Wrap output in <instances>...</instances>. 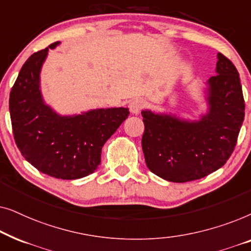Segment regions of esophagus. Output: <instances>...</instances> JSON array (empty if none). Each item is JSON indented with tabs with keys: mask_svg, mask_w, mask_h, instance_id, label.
Returning <instances> with one entry per match:
<instances>
[{
	"mask_svg": "<svg viewBox=\"0 0 251 251\" xmlns=\"http://www.w3.org/2000/svg\"><path fill=\"white\" fill-rule=\"evenodd\" d=\"M129 107L132 114H139L140 111L145 107V100L142 98H135L131 102H130Z\"/></svg>",
	"mask_w": 251,
	"mask_h": 251,
	"instance_id": "1",
	"label": "esophagus"
}]
</instances>
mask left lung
<instances>
[{"label": "left lung", "mask_w": 251, "mask_h": 251, "mask_svg": "<svg viewBox=\"0 0 251 251\" xmlns=\"http://www.w3.org/2000/svg\"><path fill=\"white\" fill-rule=\"evenodd\" d=\"M216 74L202 90L205 111L195 119L167 112L142 111V147L146 166L164 180L200 179L226 163L245 120V100L238 71L217 53Z\"/></svg>", "instance_id": "obj_1"}]
</instances>
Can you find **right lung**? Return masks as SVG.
<instances>
[{
	"label": "right lung",
	"instance_id": "1",
	"mask_svg": "<svg viewBox=\"0 0 251 251\" xmlns=\"http://www.w3.org/2000/svg\"><path fill=\"white\" fill-rule=\"evenodd\" d=\"M30 56L10 92L13 137L22 155L41 173L59 179H78L100 164L101 149L129 116L128 107L96 108L61 115L48 105L41 90V71L49 49Z\"/></svg>",
	"mask_w": 251,
	"mask_h": 251
}]
</instances>
